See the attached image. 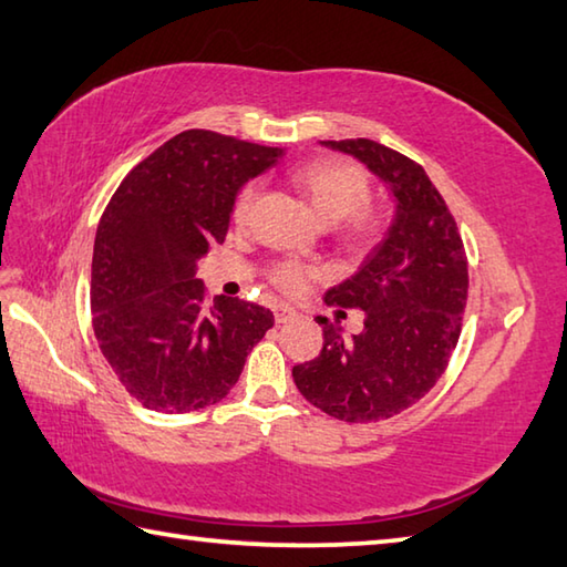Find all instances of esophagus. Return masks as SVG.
<instances>
[{"mask_svg":"<svg viewBox=\"0 0 567 567\" xmlns=\"http://www.w3.org/2000/svg\"><path fill=\"white\" fill-rule=\"evenodd\" d=\"M295 317H297V311L292 307H287V305H277L275 307V321L277 323H287V321H292Z\"/></svg>","mask_w":567,"mask_h":567,"instance_id":"1","label":"esophagus"}]
</instances>
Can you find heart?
Instances as JSON below:
<instances>
[{"instance_id": "b5f03b06", "label": "heart", "mask_w": 567, "mask_h": 567, "mask_svg": "<svg viewBox=\"0 0 567 567\" xmlns=\"http://www.w3.org/2000/svg\"><path fill=\"white\" fill-rule=\"evenodd\" d=\"M290 185L307 199L311 212L321 224L339 221V240L351 250H365L380 238L384 219L368 207L370 199V177L353 161L346 158H315L295 165ZM256 199V185H246L234 199L231 219L244 224ZM309 268L299 262H280L270 272V280L282 292L295 295L305 287Z\"/></svg>"}]
</instances>
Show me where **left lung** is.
<instances>
[{
    "label": "left lung",
    "instance_id": "1",
    "mask_svg": "<svg viewBox=\"0 0 567 567\" xmlns=\"http://www.w3.org/2000/svg\"><path fill=\"white\" fill-rule=\"evenodd\" d=\"M353 155L390 187L394 219L358 272L323 295L363 309L365 327L343 339L323 323V348L292 378L305 400L333 419L368 424L416 404L443 375L467 302L463 238L424 167L370 138L321 141Z\"/></svg>",
    "mask_w": 567,
    "mask_h": 567
}]
</instances>
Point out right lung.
Segmentation results:
<instances>
[{"instance_id":"right-lung-1","label":"right lung","mask_w":567,"mask_h":567,"mask_svg":"<svg viewBox=\"0 0 567 567\" xmlns=\"http://www.w3.org/2000/svg\"><path fill=\"white\" fill-rule=\"evenodd\" d=\"M282 148L189 128L131 171L97 226L92 327L131 396L163 414L221 402L275 319L238 297L204 305L197 262L224 244L238 189Z\"/></svg>"}]
</instances>
